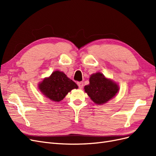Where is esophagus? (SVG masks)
Instances as JSON below:
<instances>
[{"mask_svg": "<svg viewBox=\"0 0 156 156\" xmlns=\"http://www.w3.org/2000/svg\"><path fill=\"white\" fill-rule=\"evenodd\" d=\"M77 85L79 86V88H83V85H84L83 82H77Z\"/></svg>", "mask_w": 156, "mask_h": 156, "instance_id": "34e87169", "label": "esophagus"}]
</instances>
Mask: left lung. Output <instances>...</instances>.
Segmentation results:
<instances>
[{
	"mask_svg": "<svg viewBox=\"0 0 156 156\" xmlns=\"http://www.w3.org/2000/svg\"><path fill=\"white\" fill-rule=\"evenodd\" d=\"M84 90L94 103L103 104L116 95L119 87L99 72L91 75L90 84L84 87Z\"/></svg>",
	"mask_w": 156,
	"mask_h": 156,
	"instance_id": "1",
	"label": "left lung"
}]
</instances>
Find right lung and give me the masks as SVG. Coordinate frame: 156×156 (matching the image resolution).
Instances as JSON below:
<instances>
[{"instance_id": "add662e5", "label": "right lung", "mask_w": 156, "mask_h": 156, "mask_svg": "<svg viewBox=\"0 0 156 156\" xmlns=\"http://www.w3.org/2000/svg\"><path fill=\"white\" fill-rule=\"evenodd\" d=\"M77 88L76 83L59 71H55L39 84V88L44 95L55 101L62 100L69 92Z\"/></svg>"}]
</instances>
